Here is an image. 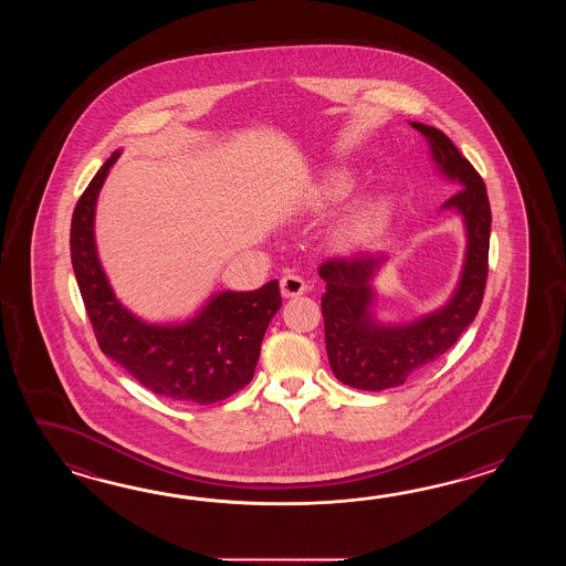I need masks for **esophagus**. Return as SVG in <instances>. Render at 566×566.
Wrapping results in <instances>:
<instances>
[{
    "mask_svg": "<svg viewBox=\"0 0 566 566\" xmlns=\"http://www.w3.org/2000/svg\"><path fill=\"white\" fill-rule=\"evenodd\" d=\"M305 291H307V283L303 279L297 277V275H287V277L281 279V295L285 300L300 297Z\"/></svg>",
    "mask_w": 566,
    "mask_h": 566,
    "instance_id": "obj_1",
    "label": "esophagus"
}]
</instances>
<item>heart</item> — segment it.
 Segmentation results:
<instances>
[{
    "label": "heart",
    "instance_id": "heart-1",
    "mask_svg": "<svg viewBox=\"0 0 566 566\" xmlns=\"http://www.w3.org/2000/svg\"><path fill=\"white\" fill-rule=\"evenodd\" d=\"M346 192H348L346 181H334V184L325 186L322 196H324L325 202H337ZM376 220H378V214L373 206H354L334 224L332 239L342 249H354L370 237V232L376 227Z\"/></svg>",
    "mask_w": 566,
    "mask_h": 566
}]
</instances>
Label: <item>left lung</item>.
<instances>
[{
    "instance_id": "obj_1",
    "label": "left lung",
    "mask_w": 566,
    "mask_h": 566,
    "mask_svg": "<svg viewBox=\"0 0 566 566\" xmlns=\"http://www.w3.org/2000/svg\"><path fill=\"white\" fill-rule=\"evenodd\" d=\"M429 144L434 168L455 190L441 210H453L465 229V254L451 297L433 312L405 324L376 315L374 279L388 261L385 253L332 259L319 266L325 281L322 313L325 349L332 373L358 390H386L407 382L451 348L480 312L485 279L492 210L480 174L437 127L410 120Z\"/></svg>"
}]
</instances>
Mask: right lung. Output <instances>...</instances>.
<instances>
[{
  "label": "right lung",
  "instance_id": "right-lung-1",
  "mask_svg": "<svg viewBox=\"0 0 566 566\" xmlns=\"http://www.w3.org/2000/svg\"><path fill=\"white\" fill-rule=\"evenodd\" d=\"M120 149L96 171L74 208L71 259L88 319L103 354L159 397L212 405L253 380L266 327L281 307L277 279L254 291L212 293L192 317L145 322L108 283L95 241L98 192Z\"/></svg>",
  "mask_w": 566,
  "mask_h": 566
}]
</instances>
